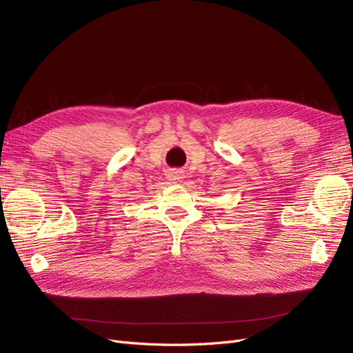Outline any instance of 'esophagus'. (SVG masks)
Listing matches in <instances>:
<instances>
[{
    "label": "esophagus",
    "instance_id": "1",
    "mask_svg": "<svg viewBox=\"0 0 353 353\" xmlns=\"http://www.w3.org/2000/svg\"><path fill=\"white\" fill-rule=\"evenodd\" d=\"M181 179H183V176H181V173L177 172V170H173V172L168 173V180L172 181V183H179Z\"/></svg>",
    "mask_w": 353,
    "mask_h": 353
}]
</instances>
